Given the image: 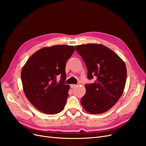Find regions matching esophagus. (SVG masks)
Returning a JSON list of instances; mask_svg holds the SVG:
<instances>
[{"mask_svg": "<svg viewBox=\"0 0 146 146\" xmlns=\"http://www.w3.org/2000/svg\"><path fill=\"white\" fill-rule=\"evenodd\" d=\"M77 85H74V84H72V85H70V87H71L72 88H74L75 87H76Z\"/></svg>", "mask_w": 146, "mask_h": 146, "instance_id": "1", "label": "esophagus"}]
</instances>
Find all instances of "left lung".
<instances>
[{"label":"left lung","mask_w":146,"mask_h":146,"mask_svg":"<svg viewBox=\"0 0 146 146\" xmlns=\"http://www.w3.org/2000/svg\"><path fill=\"white\" fill-rule=\"evenodd\" d=\"M76 50L86 64L87 77L95 78L86 84V94L81 104L91 114L107 111L116 104L124 90L127 68L116 53L102 44H87L76 46Z\"/></svg>","instance_id":"8db88e82"}]
</instances>
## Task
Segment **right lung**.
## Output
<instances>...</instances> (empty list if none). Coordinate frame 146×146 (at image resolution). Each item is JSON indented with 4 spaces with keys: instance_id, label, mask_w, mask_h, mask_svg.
I'll return each instance as SVG.
<instances>
[{
    "instance_id": "add662e5",
    "label": "right lung",
    "mask_w": 146,
    "mask_h": 146,
    "mask_svg": "<svg viewBox=\"0 0 146 146\" xmlns=\"http://www.w3.org/2000/svg\"><path fill=\"white\" fill-rule=\"evenodd\" d=\"M74 50L66 45L44 47L31 56L22 69L25 94L40 111L54 114L64 108L70 88L65 83L66 63Z\"/></svg>"
}]
</instances>
